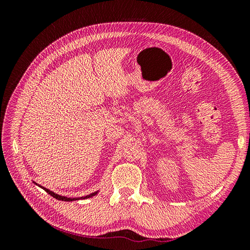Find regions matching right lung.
<instances>
[{"label": "right lung", "mask_w": 250, "mask_h": 250, "mask_svg": "<svg viewBox=\"0 0 250 250\" xmlns=\"http://www.w3.org/2000/svg\"><path fill=\"white\" fill-rule=\"evenodd\" d=\"M35 184V183H34ZM35 185H37V184H35ZM39 187H41L42 188H43L44 191H46L48 194H50L52 197H54V198H56V199H58V200H62V201H74V200H78L79 198H67V197H65V196H60V195H57V194H55L54 192H52V191H50V190H48V188H43V187H42V186H40V185H37ZM98 192H95V193H92L90 195H87V196H85V197H81V198H89V197H93V196H95L96 194H97Z\"/></svg>", "instance_id": "right-lung-1"}]
</instances>
